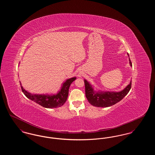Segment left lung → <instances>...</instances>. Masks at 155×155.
Here are the masks:
<instances>
[{"mask_svg":"<svg viewBox=\"0 0 155 155\" xmlns=\"http://www.w3.org/2000/svg\"><path fill=\"white\" fill-rule=\"evenodd\" d=\"M130 60V64L132 66L131 61ZM85 87V95L89 103L95 107H107L115 104L122 100L127 95L131 88V81L123 90L120 92H104L94 91L92 85L84 80Z\"/></svg>","mask_w":155,"mask_h":155,"instance_id":"obj_1","label":"left lung"}]
</instances>
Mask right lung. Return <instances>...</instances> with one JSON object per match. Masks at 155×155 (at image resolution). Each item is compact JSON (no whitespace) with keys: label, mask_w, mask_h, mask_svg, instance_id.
Segmentation results:
<instances>
[{"label":"right lung","mask_w":155,"mask_h":155,"mask_svg":"<svg viewBox=\"0 0 155 155\" xmlns=\"http://www.w3.org/2000/svg\"><path fill=\"white\" fill-rule=\"evenodd\" d=\"M76 77H73L67 79L65 81L61 88V89L55 95L48 94H32L27 92L21 85L20 81L21 88L24 94L31 101L39 104V105L46 108H56L64 104L66 102L68 95V89L71 84L75 80Z\"/></svg>","instance_id":"right-lung-1"}]
</instances>
